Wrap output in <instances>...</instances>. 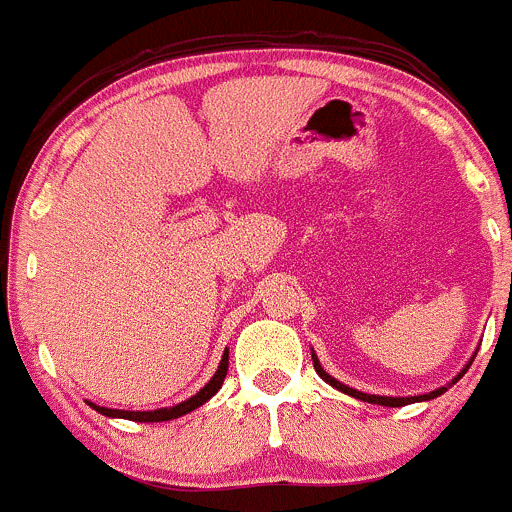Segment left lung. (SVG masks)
<instances>
[{"label":"left lung","mask_w":512,"mask_h":512,"mask_svg":"<svg viewBox=\"0 0 512 512\" xmlns=\"http://www.w3.org/2000/svg\"><path fill=\"white\" fill-rule=\"evenodd\" d=\"M470 366V363H468ZM468 366L463 368V373L468 371ZM313 368H316V373L318 376L323 378V381L326 383H331L333 388H338V391L341 393H348V396H353V398H358V401H366V403H376V406H386V408H401V406H408V403H416V401H430V398H438V396H443L445 391H448V388H438V391H430V393H426V396H411V398H391V396H371V393H361V391H356V388H348V386H343V383H338L336 378H331L328 376L326 371H323L321 368V363H318V358H316V353H313ZM463 373H460L458 378H455L453 383H458L460 378H463Z\"/></svg>","instance_id":"left-lung-1"}]
</instances>
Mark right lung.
I'll use <instances>...</instances> for the list:
<instances>
[{
  "label": "right lung",
  "instance_id": "add662e5",
  "mask_svg": "<svg viewBox=\"0 0 512 512\" xmlns=\"http://www.w3.org/2000/svg\"><path fill=\"white\" fill-rule=\"evenodd\" d=\"M226 371H229V348H226V351H224V358H221L219 371L214 373V378H211V381L206 383V386L201 388V391L196 393V396H191L189 401L179 403V406H174V408H159V411H114V408H101V406H94V403H89V406H91V408H96V411H99L101 416H109V418H126V421H136V423L174 421V418L186 416V413L196 411V408L204 406V403L209 401L211 396H216V391H219L221 383H224Z\"/></svg>",
  "mask_w": 512,
  "mask_h": 512
}]
</instances>
